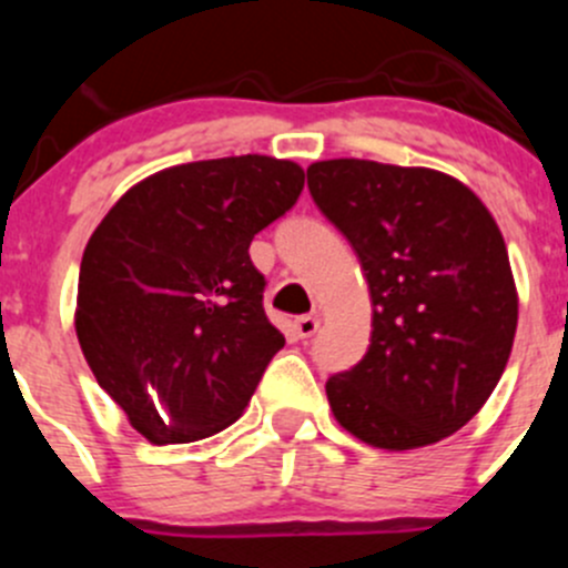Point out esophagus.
<instances>
[{"label": "esophagus", "mask_w": 568, "mask_h": 568, "mask_svg": "<svg viewBox=\"0 0 568 568\" xmlns=\"http://www.w3.org/2000/svg\"><path fill=\"white\" fill-rule=\"evenodd\" d=\"M318 326H321L318 316H300L294 321V329H296V335L302 337V341H307V337L316 335Z\"/></svg>", "instance_id": "esophagus-1"}]
</instances>
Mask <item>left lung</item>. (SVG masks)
<instances>
[{"mask_svg": "<svg viewBox=\"0 0 568 568\" xmlns=\"http://www.w3.org/2000/svg\"><path fill=\"white\" fill-rule=\"evenodd\" d=\"M318 211L368 280L371 346L329 376L335 420L363 443L412 450L456 434L506 371L517 285L489 209L428 168L329 159L307 168Z\"/></svg>", "mask_w": 568, "mask_h": 568, "instance_id": "1", "label": "left lung"}]
</instances>
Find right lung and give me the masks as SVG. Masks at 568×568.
<instances>
[{"mask_svg": "<svg viewBox=\"0 0 568 568\" xmlns=\"http://www.w3.org/2000/svg\"><path fill=\"white\" fill-rule=\"evenodd\" d=\"M305 170L272 156L178 164L131 186L79 268L77 335L95 379L153 445L242 417L285 346L263 311L255 233L285 214Z\"/></svg>", "mask_w": 568, "mask_h": 568, "instance_id": "right-lung-1", "label": "right lung"}]
</instances>
